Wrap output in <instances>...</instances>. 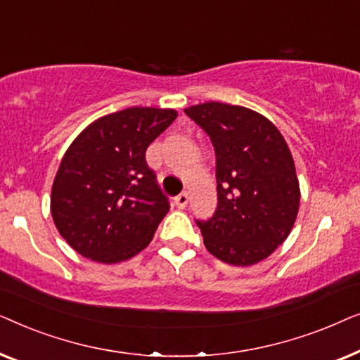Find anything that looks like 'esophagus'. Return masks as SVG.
<instances>
[{
    "instance_id": "obj_1",
    "label": "esophagus",
    "mask_w": 360,
    "mask_h": 360,
    "mask_svg": "<svg viewBox=\"0 0 360 360\" xmlns=\"http://www.w3.org/2000/svg\"><path fill=\"white\" fill-rule=\"evenodd\" d=\"M174 205H175L179 210H184L185 206L188 205V193H185V191H184V193H180L179 196H175V198H174Z\"/></svg>"
}]
</instances>
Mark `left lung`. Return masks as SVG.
Masks as SVG:
<instances>
[{
  "label": "left lung",
  "mask_w": 360,
  "mask_h": 360,
  "mask_svg": "<svg viewBox=\"0 0 360 360\" xmlns=\"http://www.w3.org/2000/svg\"><path fill=\"white\" fill-rule=\"evenodd\" d=\"M185 115L210 136L216 154L218 206L210 219H196L206 249L226 264H257L288 238L298 214L287 142L267 117L243 106L210 101Z\"/></svg>",
  "instance_id": "obj_1"
}]
</instances>
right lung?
<instances>
[{
  "label": "right lung",
  "mask_w": 360,
  "mask_h": 360,
  "mask_svg": "<svg viewBox=\"0 0 360 360\" xmlns=\"http://www.w3.org/2000/svg\"><path fill=\"white\" fill-rule=\"evenodd\" d=\"M176 111L127 108L91 122L68 147L52 185L58 233L83 257L116 264L141 252L169 213L147 147Z\"/></svg>",
  "instance_id": "obj_1"
}]
</instances>
